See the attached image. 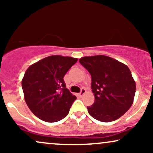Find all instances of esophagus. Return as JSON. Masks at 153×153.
Returning a JSON list of instances; mask_svg holds the SVG:
<instances>
[{
    "label": "esophagus",
    "instance_id": "34e87169",
    "mask_svg": "<svg viewBox=\"0 0 153 153\" xmlns=\"http://www.w3.org/2000/svg\"><path fill=\"white\" fill-rule=\"evenodd\" d=\"M85 92H86V91H85V89L82 88H81V91H80V92L79 93V96H80V97H82V96H83V95L85 94Z\"/></svg>",
    "mask_w": 153,
    "mask_h": 153
}]
</instances>
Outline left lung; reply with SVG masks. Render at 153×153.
Returning <instances> with one entry per match:
<instances>
[{
    "label": "left lung",
    "mask_w": 153,
    "mask_h": 153,
    "mask_svg": "<svg viewBox=\"0 0 153 153\" xmlns=\"http://www.w3.org/2000/svg\"><path fill=\"white\" fill-rule=\"evenodd\" d=\"M91 74L95 101L87 106L96 120L109 122L129 110L134 100L136 84L126 65L105 55L84 57L79 59Z\"/></svg>",
    "instance_id": "obj_1"
}]
</instances>
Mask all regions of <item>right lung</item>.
<instances>
[{
  "label": "right lung",
  "mask_w": 153,
  "mask_h": 153,
  "mask_svg": "<svg viewBox=\"0 0 153 153\" xmlns=\"http://www.w3.org/2000/svg\"><path fill=\"white\" fill-rule=\"evenodd\" d=\"M78 59L60 55L45 57L26 70L22 85L24 99L34 114L47 122L64 119L76 99L64 81Z\"/></svg>",
  "instance_id": "right-lung-1"
}]
</instances>
